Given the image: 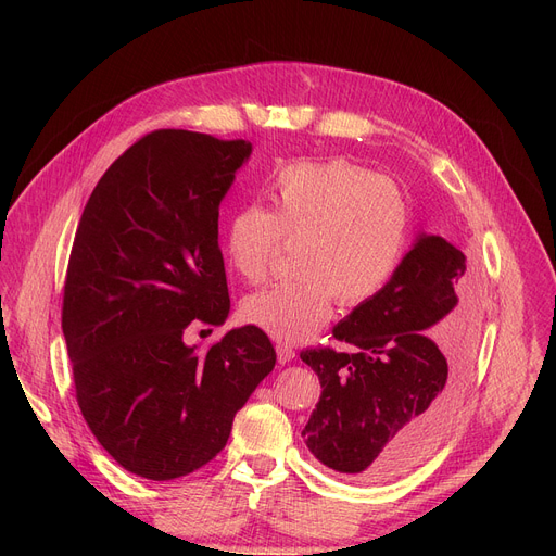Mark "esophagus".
Segmentation results:
<instances>
[{"instance_id": "1", "label": "esophagus", "mask_w": 556, "mask_h": 556, "mask_svg": "<svg viewBox=\"0 0 556 556\" xmlns=\"http://www.w3.org/2000/svg\"><path fill=\"white\" fill-rule=\"evenodd\" d=\"M293 358H295V349L293 346H290V344H277V361L281 365L290 363Z\"/></svg>"}]
</instances>
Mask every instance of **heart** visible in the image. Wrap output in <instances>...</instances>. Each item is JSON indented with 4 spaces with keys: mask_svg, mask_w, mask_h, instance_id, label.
Wrapping results in <instances>:
<instances>
[{
    "mask_svg": "<svg viewBox=\"0 0 556 556\" xmlns=\"http://www.w3.org/2000/svg\"><path fill=\"white\" fill-rule=\"evenodd\" d=\"M268 210H233L220 250L227 268L256 286L268 279L279 245H295V277L241 304L245 323L279 342L315 336L333 302L356 308L381 293L410 239L413 212L399 182L346 160L281 166L268 185Z\"/></svg>",
    "mask_w": 556,
    "mask_h": 556,
    "instance_id": "obj_1",
    "label": "heart"
}]
</instances>
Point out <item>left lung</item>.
Returning <instances> with one entry per match:
<instances>
[{"label":"left lung","mask_w":556,"mask_h":556,"mask_svg":"<svg viewBox=\"0 0 556 556\" xmlns=\"http://www.w3.org/2000/svg\"><path fill=\"white\" fill-rule=\"evenodd\" d=\"M464 286V252L419 233L381 293L333 327L344 352L300 354L323 386L302 434L325 466L381 482L413 469L442 440L478 329L476 313L457 298Z\"/></svg>","instance_id":"obj_1"}]
</instances>
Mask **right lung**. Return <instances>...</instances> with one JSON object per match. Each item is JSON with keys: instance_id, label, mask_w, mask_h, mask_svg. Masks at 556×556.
I'll use <instances>...</instances> for the list:
<instances>
[{"instance_id": "add662e5", "label": "right lung", "mask_w": 556, "mask_h": 556, "mask_svg": "<svg viewBox=\"0 0 556 556\" xmlns=\"http://www.w3.org/2000/svg\"><path fill=\"white\" fill-rule=\"evenodd\" d=\"M250 155L245 139L155 130L103 173L76 229L63 298L76 401L99 444L146 480L214 459L277 361L252 325L204 352L185 342L229 315L218 207Z\"/></svg>"}]
</instances>
